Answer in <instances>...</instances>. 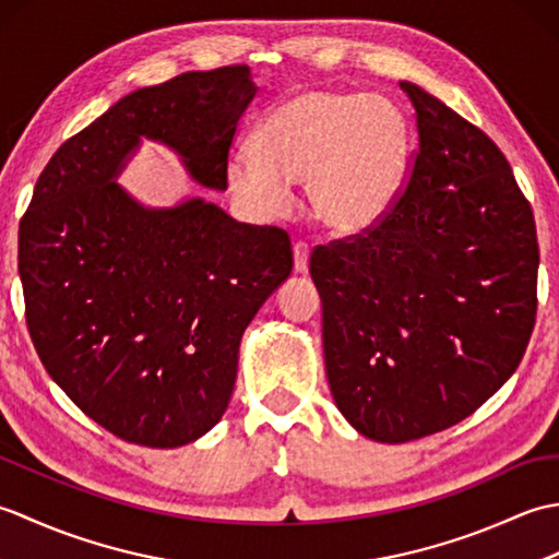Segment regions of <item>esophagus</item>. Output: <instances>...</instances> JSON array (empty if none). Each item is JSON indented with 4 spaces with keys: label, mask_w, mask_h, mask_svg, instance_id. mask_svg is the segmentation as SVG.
<instances>
[{
    "label": "esophagus",
    "mask_w": 559,
    "mask_h": 559,
    "mask_svg": "<svg viewBox=\"0 0 559 559\" xmlns=\"http://www.w3.org/2000/svg\"><path fill=\"white\" fill-rule=\"evenodd\" d=\"M293 259H295V273H307L310 269V245L307 242H295L293 245Z\"/></svg>",
    "instance_id": "1"
}]
</instances>
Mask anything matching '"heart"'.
Listing matches in <instances>:
<instances>
[{"label":"heart","instance_id":"1","mask_svg":"<svg viewBox=\"0 0 559 559\" xmlns=\"http://www.w3.org/2000/svg\"><path fill=\"white\" fill-rule=\"evenodd\" d=\"M411 132L382 96L305 88L261 115L252 153L228 160L237 199L259 216H278L290 185L307 182V211L334 235H360L396 204L408 170Z\"/></svg>","mask_w":559,"mask_h":559}]
</instances>
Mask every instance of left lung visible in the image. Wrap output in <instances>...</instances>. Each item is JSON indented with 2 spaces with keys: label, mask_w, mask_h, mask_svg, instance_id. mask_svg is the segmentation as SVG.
I'll use <instances>...</instances> for the list:
<instances>
[{
  "label": "left lung",
  "mask_w": 559,
  "mask_h": 559,
  "mask_svg": "<svg viewBox=\"0 0 559 559\" xmlns=\"http://www.w3.org/2000/svg\"><path fill=\"white\" fill-rule=\"evenodd\" d=\"M418 153L382 223L314 247L324 365L338 411L374 442L442 432L524 358L536 324L538 237L504 153L401 81Z\"/></svg>",
  "instance_id": "8db88e82"
}]
</instances>
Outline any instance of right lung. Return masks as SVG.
I'll return each mask as SVG.
<instances>
[{"instance_id":"1","label":"right lung","mask_w":559,"mask_h":559,"mask_svg":"<svg viewBox=\"0 0 559 559\" xmlns=\"http://www.w3.org/2000/svg\"><path fill=\"white\" fill-rule=\"evenodd\" d=\"M249 67L187 71L117 100L45 165L19 223L26 322L45 370L124 442L173 449L216 425L247 324L290 276L286 230L204 199L148 209L117 185L141 136L228 187Z\"/></svg>"}]
</instances>
